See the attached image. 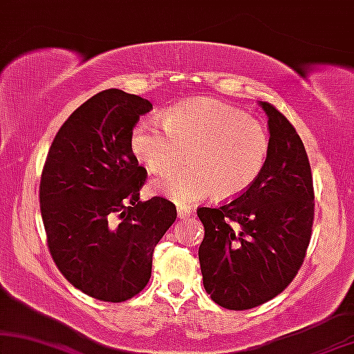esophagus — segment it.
Wrapping results in <instances>:
<instances>
[{
	"mask_svg": "<svg viewBox=\"0 0 354 354\" xmlns=\"http://www.w3.org/2000/svg\"><path fill=\"white\" fill-rule=\"evenodd\" d=\"M192 216V209L191 207H186V205H180L178 207V217L180 218H186V217H191Z\"/></svg>",
	"mask_w": 354,
	"mask_h": 354,
	"instance_id": "obj_1",
	"label": "esophagus"
}]
</instances>
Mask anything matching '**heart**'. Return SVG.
Here are the masks:
<instances>
[{"instance_id":"b5f03b06","label":"heart","mask_w":354,"mask_h":354,"mask_svg":"<svg viewBox=\"0 0 354 354\" xmlns=\"http://www.w3.org/2000/svg\"><path fill=\"white\" fill-rule=\"evenodd\" d=\"M131 149L151 174H167L183 162L185 171L153 185L155 192L176 204H192L214 194L217 201L239 198L261 176L271 142L259 120L217 100H191L163 113L162 124L140 120Z\"/></svg>"}]
</instances>
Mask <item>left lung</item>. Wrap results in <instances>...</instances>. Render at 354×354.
<instances>
[{
	"label": "left lung",
	"mask_w": 354,
	"mask_h": 354,
	"mask_svg": "<svg viewBox=\"0 0 354 354\" xmlns=\"http://www.w3.org/2000/svg\"><path fill=\"white\" fill-rule=\"evenodd\" d=\"M261 107L271 142L261 176L232 203L198 209L204 289L229 310H248L283 292L301 270L314 225V181L301 137L274 106Z\"/></svg>",
	"instance_id": "obj_1"
}]
</instances>
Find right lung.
<instances>
[{"instance_id":"1","label":"right lung","mask_w":354,"mask_h":354,"mask_svg":"<svg viewBox=\"0 0 354 354\" xmlns=\"http://www.w3.org/2000/svg\"><path fill=\"white\" fill-rule=\"evenodd\" d=\"M150 109L120 89L97 93L65 120L44 163L48 252L70 284L97 301H129L149 284L153 250L176 221L171 201H138L147 169L131 137Z\"/></svg>"}]
</instances>
